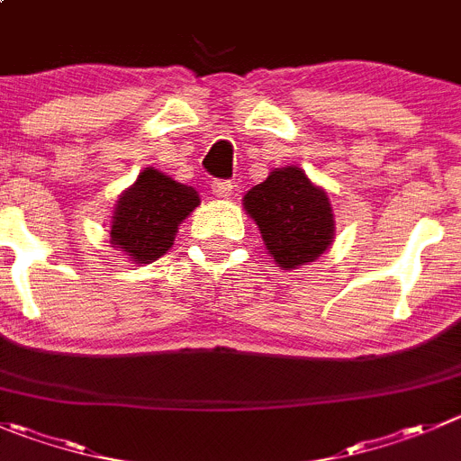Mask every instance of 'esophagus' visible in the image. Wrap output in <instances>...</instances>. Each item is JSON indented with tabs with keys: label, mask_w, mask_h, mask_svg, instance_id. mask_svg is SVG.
<instances>
[{
	"label": "esophagus",
	"mask_w": 461,
	"mask_h": 461,
	"mask_svg": "<svg viewBox=\"0 0 461 461\" xmlns=\"http://www.w3.org/2000/svg\"><path fill=\"white\" fill-rule=\"evenodd\" d=\"M231 188L234 186H231V182H227V179H213V182H211V191L218 197H230Z\"/></svg>",
	"instance_id": "1"
}]
</instances>
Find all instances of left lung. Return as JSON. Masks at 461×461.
Returning <instances> with one entry per match:
<instances>
[{"mask_svg": "<svg viewBox=\"0 0 461 461\" xmlns=\"http://www.w3.org/2000/svg\"><path fill=\"white\" fill-rule=\"evenodd\" d=\"M279 268L291 270L318 259L334 236L328 193L313 186L300 167H277L243 197Z\"/></svg>", "mask_w": 461, "mask_h": 461, "instance_id": "left-lung-1", "label": "left lung"}]
</instances>
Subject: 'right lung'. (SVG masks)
I'll return each mask as SVG.
<instances>
[{
    "instance_id": "add662e5",
    "label": "right lung",
    "mask_w": 461,
    "mask_h": 461,
    "mask_svg": "<svg viewBox=\"0 0 461 461\" xmlns=\"http://www.w3.org/2000/svg\"><path fill=\"white\" fill-rule=\"evenodd\" d=\"M200 204L193 186L145 167L136 184L120 195L111 225V243L129 259L149 264L170 250L179 222Z\"/></svg>"
}]
</instances>
